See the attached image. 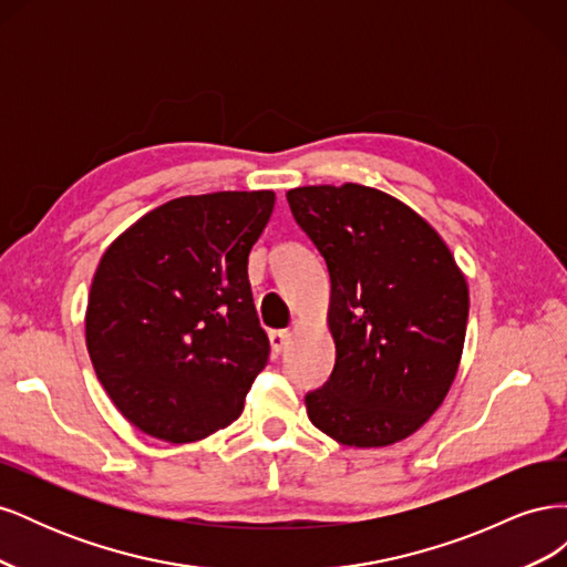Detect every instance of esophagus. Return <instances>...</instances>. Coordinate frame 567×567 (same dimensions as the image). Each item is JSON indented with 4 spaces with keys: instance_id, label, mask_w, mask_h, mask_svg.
I'll return each mask as SVG.
<instances>
[{
    "instance_id": "34e87169",
    "label": "esophagus",
    "mask_w": 567,
    "mask_h": 567,
    "mask_svg": "<svg viewBox=\"0 0 567 567\" xmlns=\"http://www.w3.org/2000/svg\"><path fill=\"white\" fill-rule=\"evenodd\" d=\"M269 342H271V350L277 352V354H281L286 348H288V342H290V331H271L269 333Z\"/></svg>"
}]
</instances>
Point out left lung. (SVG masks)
<instances>
[{"mask_svg":"<svg viewBox=\"0 0 567 567\" xmlns=\"http://www.w3.org/2000/svg\"><path fill=\"white\" fill-rule=\"evenodd\" d=\"M331 277L336 367L307 392V416L348 447L414 435L447 398L468 321L452 250L406 203L362 184L286 194Z\"/></svg>","mask_w":567,"mask_h":567,"instance_id":"left-lung-1","label":"left lung"}]
</instances>
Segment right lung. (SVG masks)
Here are the masks:
<instances>
[{"mask_svg": "<svg viewBox=\"0 0 567 567\" xmlns=\"http://www.w3.org/2000/svg\"><path fill=\"white\" fill-rule=\"evenodd\" d=\"M274 200V192L167 200L101 257L84 338L96 379L142 433L184 444L241 416L269 359L248 255Z\"/></svg>", "mask_w": 567, "mask_h": 567, "instance_id": "1", "label": "right lung"}]
</instances>
